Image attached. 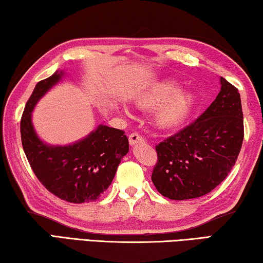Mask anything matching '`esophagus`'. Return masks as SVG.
Masks as SVG:
<instances>
[{"mask_svg":"<svg viewBox=\"0 0 263 263\" xmlns=\"http://www.w3.org/2000/svg\"><path fill=\"white\" fill-rule=\"evenodd\" d=\"M144 140L143 137H142L140 134H137V133H132L130 135H129V143L130 145H135L137 143H143Z\"/></svg>","mask_w":263,"mask_h":263,"instance_id":"34e87169","label":"esophagus"}]
</instances>
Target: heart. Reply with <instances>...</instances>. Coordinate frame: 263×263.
Listing matches in <instances>:
<instances>
[{"instance_id": "obj_1", "label": "heart", "mask_w": 263, "mask_h": 263, "mask_svg": "<svg viewBox=\"0 0 263 263\" xmlns=\"http://www.w3.org/2000/svg\"><path fill=\"white\" fill-rule=\"evenodd\" d=\"M179 84L172 79L162 80L137 98L142 108H155L162 105L155 114V122L163 129H171L182 123L195 102L191 91H178Z\"/></svg>"}]
</instances>
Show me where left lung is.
Masks as SVG:
<instances>
[{
  "instance_id": "8db88e82",
  "label": "left lung",
  "mask_w": 263,
  "mask_h": 263,
  "mask_svg": "<svg viewBox=\"0 0 263 263\" xmlns=\"http://www.w3.org/2000/svg\"><path fill=\"white\" fill-rule=\"evenodd\" d=\"M220 92L195 122L156 145L152 180L172 200L192 199L217 187L238 160L243 115L238 88L222 77Z\"/></svg>"
}]
</instances>
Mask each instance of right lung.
<instances>
[{
  "instance_id": "add662e5",
  "label": "right lung",
  "mask_w": 263,
  "mask_h": 263,
  "mask_svg": "<svg viewBox=\"0 0 263 263\" xmlns=\"http://www.w3.org/2000/svg\"><path fill=\"white\" fill-rule=\"evenodd\" d=\"M63 76V71H55L37 83L21 119V139L33 174L47 190L68 203H89L111 184L129 143L123 130L103 124L68 145H50L38 137L31 122L32 110Z\"/></svg>"
}]
</instances>
